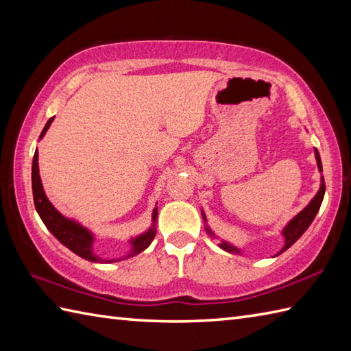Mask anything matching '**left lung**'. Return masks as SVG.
<instances>
[{"mask_svg": "<svg viewBox=\"0 0 351 351\" xmlns=\"http://www.w3.org/2000/svg\"><path fill=\"white\" fill-rule=\"evenodd\" d=\"M314 154H315L318 171H323L322 158H319V154H318L317 149H314ZM324 193H326V185H324V178H323V175H322V180H319V189H318V191H317V195H315L314 197H312L311 202H309L306 206H304L299 214H295L294 217L291 219V220L287 223V225L283 226V229L280 230V234H282V237H283V240H285V243H283V247H282L278 253H276L274 256H278V255H280V253L285 252L287 249H289L291 245H293V244H294L297 240H299V238L304 234V230H306V229L311 226V223L314 221L315 215H317V213H318V210H319V206H322ZM200 213H202V219H204V225H205L206 234L210 235V237L213 238V240H219V237L213 232V229L210 228V225H208V220H206V215H205L204 210L200 211ZM219 247L223 249L225 252L235 253V255H243V252H241L240 247H237L235 244L229 243V241H226V240H221V238H220V241H219Z\"/></svg>", "mask_w": 351, "mask_h": 351, "instance_id": "8db88e82", "label": "left lung"}]
</instances>
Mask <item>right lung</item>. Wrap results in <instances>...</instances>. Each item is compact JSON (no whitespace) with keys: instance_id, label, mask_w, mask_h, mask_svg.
<instances>
[{"instance_id":"obj_1","label":"right lung","mask_w":351,"mask_h":351,"mask_svg":"<svg viewBox=\"0 0 351 351\" xmlns=\"http://www.w3.org/2000/svg\"><path fill=\"white\" fill-rule=\"evenodd\" d=\"M54 121V117H51L49 121L45 125L42 130V134L39 140L45 137V134L49 130V126ZM32 185H33V199H34V206L36 211L39 214V217L45 223V226L48 228L49 232L54 235L58 241L63 245H66L69 250H72L75 255L81 256L86 261H90V263H117V261L128 259L131 256H136L138 253L146 250L149 244L156 235V219H158V206L154 208L152 211V223L145 232H141L136 237H131L128 240L130 250L125 253L121 258H110V259H102L93 252V245L96 241V235L92 232L90 229L81 225L80 221L75 219L66 217L57 208L49 202L47 197V193L43 190L42 180L39 175V152H36L33 156V166H32Z\"/></svg>"}]
</instances>
